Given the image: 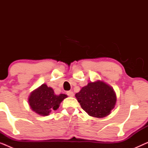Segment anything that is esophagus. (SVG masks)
Returning <instances> with one entry per match:
<instances>
[{
	"label": "esophagus",
	"instance_id": "esophagus-1",
	"mask_svg": "<svg viewBox=\"0 0 148 148\" xmlns=\"http://www.w3.org/2000/svg\"><path fill=\"white\" fill-rule=\"evenodd\" d=\"M66 95H67L68 96L73 97L74 96V93L72 91H68V92H66Z\"/></svg>",
	"mask_w": 148,
	"mask_h": 148
}]
</instances>
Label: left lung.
I'll use <instances>...</instances> for the list:
<instances>
[{
	"label": "left lung",
	"instance_id": "obj_1",
	"mask_svg": "<svg viewBox=\"0 0 148 148\" xmlns=\"http://www.w3.org/2000/svg\"><path fill=\"white\" fill-rule=\"evenodd\" d=\"M84 110L90 116L103 118L114 108L116 97L114 90L102 82H90L75 94Z\"/></svg>",
	"mask_w": 148,
	"mask_h": 148
}]
</instances>
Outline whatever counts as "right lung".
Returning a JSON list of instances; mask_svg holds the SVG:
<instances>
[{"mask_svg":"<svg viewBox=\"0 0 148 148\" xmlns=\"http://www.w3.org/2000/svg\"><path fill=\"white\" fill-rule=\"evenodd\" d=\"M66 97L67 96L65 94H54L51 88H48L46 84H42L30 94L29 106L36 113L46 116L52 111L57 110L60 102Z\"/></svg>","mask_w":148,"mask_h":148,"instance_id":"obj_1","label":"right lung"}]
</instances>
